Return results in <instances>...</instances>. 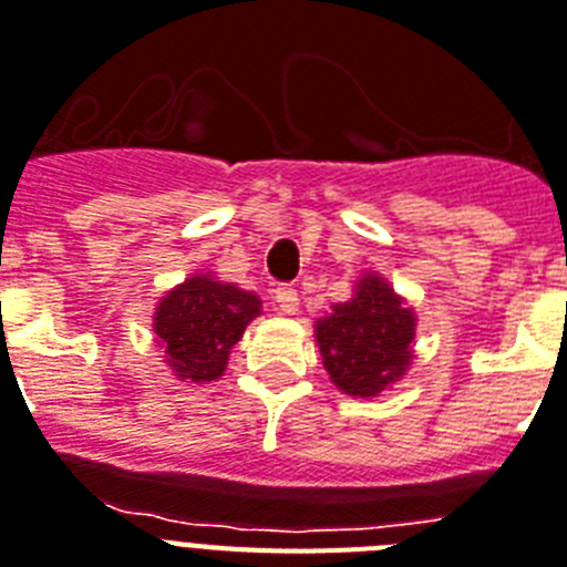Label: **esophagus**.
Returning a JSON list of instances; mask_svg holds the SVG:
<instances>
[{
	"instance_id": "esophagus-1",
	"label": "esophagus",
	"mask_w": 567,
	"mask_h": 567,
	"mask_svg": "<svg viewBox=\"0 0 567 567\" xmlns=\"http://www.w3.org/2000/svg\"><path fill=\"white\" fill-rule=\"evenodd\" d=\"M275 303H278V312H284V316H295V312H298V289L278 287L275 289Z\"/></svg>"
}]
</instances>
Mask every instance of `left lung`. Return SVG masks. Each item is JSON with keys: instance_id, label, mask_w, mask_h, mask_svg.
<instances>
[{"instance_id": "obj_1", "label": "left lung", "mask_w": 567, "mask_h": 567, "mask_svg": "<svg viewBox=\"0 0 567 567\" xmlns=\"http://www.w3.org/2000/svg\"><path fill=\"white\" fill-rule=\"evenodd\" d=\"M414 339L417 312L379 272H362L353 284V298L316 321L330 382L357 400L379 396L409 373Z\"/></svg>"}]
</instances>
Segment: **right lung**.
Segmentation results:
<instances>
[{
  "label": "right lung",
  "instance_id": "obj_1",
  "mask_svg": "<svg viewBox=\"0 0 567 567\" xmlns=\"http://www.w3.org/2000/svg\"><path fill=\"white\" fill-rule=\"evenodd\" d=\"M257 316V292L203 269L158 298L153 341L165 350V364L179 382L208 385L226 373L231 348Z\"/></svg>",
  "mask_w": 567,
  "mask_h": 567
}]
</instances>
